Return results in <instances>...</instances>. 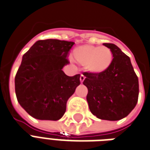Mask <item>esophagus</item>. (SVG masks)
Instances as JSON below:
<instances>
[{"mask_svg": "<svg viewBox=\"0 0 150 150\" xmlns=\"http://www.w3.org/2000/svg\"><path fill=\"white\" fill-rule=\"evenodd\" d=\"M85 79H86L85 76L81 74V76H80V81H81V83H83V81H85Z\"/></svg>", "mask_w": 150, "mask_h": 150, "instance_id": "esophagus-1", "label": "esophagus"}]
</instances>
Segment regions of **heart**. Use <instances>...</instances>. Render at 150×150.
<instances>
[{
    "label": "heart",
    "mask_w": 150,
    "mask_h": 150,
    "mask_svg": "<svg viewBox=\"0 0 150 150\" xmlns=\"http://www.w3.org/2000/svg\"><path fill=\"white\" fill-rule=\"evenodd\" d=\"M73 59L78 64L85 66L88 73L100 74L110 67L112 54L107 47L83 45L74 49Z\"/></svg>",
    "instance_id": "heart-1"
}]
</instances>
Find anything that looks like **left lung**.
Here are the masks:
<instances>
[{"label":"left lung","mask_w":150,"mask_h":150,"mask_svg":"<svg viewBox=\"0 0 150 150\" xmlns=\"http://www.w3.org/2000/svg\"><path fill=\"white\" fill-rule=\"evenodd\" d=\"M103 45L112 52V63L103 73H83V84L88 88L86 99L92 113L101 120L118 121L136 106L138 78L127 55L114 44Z\"/></svg>","instance_id":"8db88e82"}]
</instances>
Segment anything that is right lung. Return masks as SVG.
I'll list each match as a JSON object with an SVG mask.
<instances>
[{"label": "right lung", "instance_id": "obj_1", "mask_svg": "<svg viewBox=\"0 0 150 150\" xmlns=\"http://www.w3.org/2000/svg\"><path fill=\"white\" fill-rule=\"evenodd\" d=\"M74 45L57 39L38 40L23 55L15 92L21 106L33 117L57 121L64 114L67 100L81 84L80 74L69 76L62 71Z\"/></svg>", "mask_w": 150, "mask_h": 150}]
</instances>
